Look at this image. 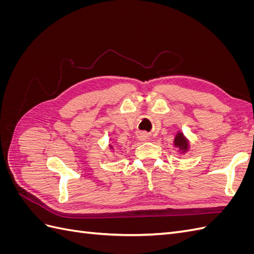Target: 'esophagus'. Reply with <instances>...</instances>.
I'll list each match as a JSON object with an SVG mask.
<instances>
[{"label": "esophagus", "instance_id": "1", "mask_svg": "<svg viewBox=\"0 0 254 254\" xmlns=\"http://www.w3.org/2000/svg\"><path fill=\"white\" fill-rule=\"evenodd\" d=\"M140 139H141V140H145V139H146V134H145V133H141V134H140Z\"/></svg>", "mask_w": 254, "mask_h": 254}]
</instances>
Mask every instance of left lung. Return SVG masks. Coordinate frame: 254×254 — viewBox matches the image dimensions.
I'll return each mask as SVG.
<instances>
[{
    "mask_svg": "<svg viewBox=\"0 0 254 254\" xmlns=\"http://www.w3.org/2000/svg\"><path fill=\"white\" fill-rule=\"evenodd\" d=\"M174 144H175L176 147L179 148V151H182V152L187 151L188 148H189V142H188L186 137H184L182 132H178V134L176 135Z\"/></svg>",
    "mask_w": 254,
    "mask_h": 254,
    "instance_id": "obj_1",
    "label": "left lung"
}]
</instances>
